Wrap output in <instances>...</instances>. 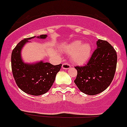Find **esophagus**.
Here are the masks:
<instances>
[{
	"instance_id": "1",
	"label": "esophagus",
	"mask_w": 127,
	"mask_h": 127,
	"mask_svg": "<svg viewBox=\"0 0 127 127\" xmlns=\"http://www.w3.org/2000/svg\"><path fill=\"white\" fill-rule=\"evenodd\" d=\"M70 67V64L67 63H64L62 65V68L64 69H67Z\"/></svg>"
}]
</instances>
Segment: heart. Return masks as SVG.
Listing matches in <instances>:
<instances>
[{"label": "heart", "mask_w": 127, "mask_h": 127, "mask_svg": "<svg viewBox=\"0 0 127 127\" xmlns=\"http://www.w3.org/2000/svg\"><path fill=\"white\" fill-rule=\"evenodd\" d=\"M91 50L89 44H82L79 40H76L66 45L63 48L66 53L71 55L72 62L77 64H82L88 60L91 56Z\"/></svg>", "instance_id": "heart-1"}]
</instances>
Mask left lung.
Wrapping results in <instances>:
<instances>
[{
    "mask_svg": "<svg viewBox=\"0 0 127 127\" xmlns=\"http://www.w3.org/2000/svg\"><path fill=\"white\" fill-rule=\"evenodd\" d=\"M97 48L83 66H76L74 83L87 95H96L105 91L111 84L116 71L117 55L112 46L105 40L97 41Z\"/></svg>",
    "mask_w": 127,
    "mask_h": 127,
    "instance_id": "obj_1",
    "label": "left lung"
}]
</instances>
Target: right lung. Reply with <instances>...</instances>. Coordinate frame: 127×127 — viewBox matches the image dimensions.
<instances>
[{
	"mask_svg": "<svg viewBox=\"0 0 127 127\" xmlns=\"http://www.w3.org/2000/svg\"><path fill=\"white\" fill-rule=\"evenodd\" d=\"M35 37L36 36L24 38L17 44L12 51L11 65L13 76L18 87L28 94L40 95L51 88L62 64L53 65L43 61L35 64L23 63L20 57L21 49L28 40ZM46 37V35H42L38 38L43 39Z\"/></svg>",
	"mask_w": 127,
	"mask_h": 127,
	"instance_id": "right-lung-1",
	"label": "right lung"
}]
</instances>
